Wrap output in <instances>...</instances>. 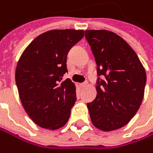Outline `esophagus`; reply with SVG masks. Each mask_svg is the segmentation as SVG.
I'll list each match as a JSON object with an SVG mask.
<instances>
[{
    "label": "esophagus",
    "instance_id": "34e87169",
    "mask_svg": "<svg viewBox=\"0 0 153 153\" xmlns=\"http://www.w3.org/2000/svg\"><path fill=\"white\" fill-rule=\"evenodd\" d=\"M86 87H88V82H84V83H81V84H80V88H86Z\"/></svg>",
    "mask_w": 153,
    "mask_h": 153
}]
</instances>
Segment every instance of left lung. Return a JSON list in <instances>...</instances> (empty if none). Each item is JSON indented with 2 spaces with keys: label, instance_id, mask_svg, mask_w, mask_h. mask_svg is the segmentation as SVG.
<instances>
[{
  "label": "left lung",
  "instance_id": "8db88e82",
  "mask_svg": "<svg viewBox=\"0 0 153 153\" xmlns=\"http://www.w3.org/2000/svg\"><path fill=\"white\" fill-rule=\"evenodd\" d=\"M97 64L96 98L88 103L92 123L103 131L125 126L142 103L146 70L137 53L117 34L106 30H86Z\"/></svg>",
  "mask_w": 153,
  "mask_h": 153
}]
</instances>
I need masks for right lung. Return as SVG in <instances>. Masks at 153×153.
Returning a JSON list of instances; mask_svg holds the SVG:
<instances>
[{
	"label": "right lung",
	"mask_w": 153,
	"mask_h": 153,
	"mask_svg": "<svg viewBox=\"0 0 153 153\" xmlns=\"http://www.w3.org/2000/svg\"><path fill=\"white\" fill-rule=\"evenodd\" d=\"M84 36L82 30H51L25 48L16 69V83L23 108L30 119L47 130H58L68 121L76 102V86L61 81L67 72L69 50Z\"/></svg>",
	"instance_id": "obj_1"
}]
</instances>
